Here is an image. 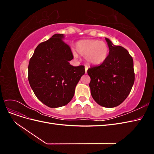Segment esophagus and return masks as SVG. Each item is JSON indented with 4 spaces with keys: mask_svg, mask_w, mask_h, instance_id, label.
<instances>
[{
    "mask_svg": "<svg viewBox=\"0 0 154 154\" xmlns=\"http://www.w3.org/2000/svg\"><path fill=\"white\" fill-rule=\"evenodd\" d=\"M87 69H88V67L85 66V74L87 72Z\"/></svg>",
    "mask_w": 154,
    "mask_h": 154,
    "instance_id": "obj_1",
    "label": "esophagus"
}]
</instances>
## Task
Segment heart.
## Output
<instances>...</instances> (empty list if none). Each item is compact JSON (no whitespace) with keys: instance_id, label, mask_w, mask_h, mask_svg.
I'll return each instance as SVG.
<instances>
[{"instance_id":"obj_1","label":"heart","mask_w":154,"mask_h":154,"mask_svg":"<svg viewBox=\"0 0 154 154\" xmlns=\"http://www.w3.org/2000/svg\"><path fill=\"white\" fill-rule=\"evenodd\" d=\"M76 50L78 54L85 57L87 62L91 65L103 63L109 56L108 45L104 42L97 40H83L78 42ZM74 55H76L74 53Z\"/></svg>"}]
</instances>
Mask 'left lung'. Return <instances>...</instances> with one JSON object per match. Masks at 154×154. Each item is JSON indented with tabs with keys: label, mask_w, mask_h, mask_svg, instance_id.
I'll return each mask as SVG.
<instances>
[{
	"label": "left lung",
	"mask_w": 154,
	"mask_h": 154,
	"mask_svg": "<svg viewBox=\"0 0 154 154\" xmlns=\"http://www.w3.org/2000/svg\"><path fill=\"white\" fill-rule=\"evenodd\" d=\"M105 40L108 57L100 66L90 67L87 73L93 99L102 106L112 108L122 103L131 91L135 80L134 62L127 49Z\"/></svg>",
	"instance_id": "8db88e82"
}]
</instances>
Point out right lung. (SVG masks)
<instances>
[{
    "label": "right lung",
    "instance_id": "1",
    "mask_svg": "<svg viewBox=\"0 0 154 154\" xmlns=\"http://www.w3.org/2000/svg\"><path fill=\"white\" fill-rule=\"evenodd\" d=\"M64 35L55 34L35 49L29 60L28 80L35 96L51 108L69 103L85 67L69 63L71 48L63 41Z\"/></svg>",
    "mask_w": 154,
    "mask_h": 154
}]
</instances>
